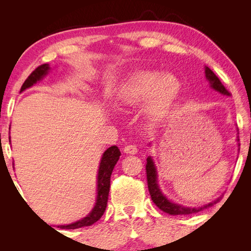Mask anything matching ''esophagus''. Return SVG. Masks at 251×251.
I'll use <instances>...</instances> for the list:
<instances>
[{"mask_svg":"<svg viewBox=\"0 0 251 251\" xmlns=\"http://www.w3.org/2000/svg\"><path fill=\"white\" fill-rule=\"evenodd\" d=\"M123 151H124V153L126 154H136L138 152L136 146H132V145H127Z\"/></svg>","mask_w":251,"mask_h":251,"instance_id":"esophagus-1","label":"esophagus"}]
</instances>
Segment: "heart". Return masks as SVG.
I'll list each match as a JSON object with an SVG mask.
<instances>
[{"instance_id":"1","label":"heart","mask_w":251,"mask_h":251,"mask_svg":"<svg viewBox=\"0 0 251 251\" xmlns=\"http://www.w3.org/2000/svg\"><path fill=\"white\" fill-rule=\"evenodd\" d=\"M182 88L174 73L138 70L117 85L114 99L122 106H135L142 101L145 114L153 122H162L170 114Z\"/></svg>"}]
</instances>
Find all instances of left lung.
Instances as JSON below:
<instances>
[{"label":"left lung","instance_id":"1","mask_svg":"<svg viewBox=\"0 0 251 251\" xmlns=\"http://www.w3.org/2000/svg\"><path fill=\"white\" fill-rule=\"evenodd\" d=\"M205 76L208 82H209L210 87L216 90V92L220 93L221 95H226V96H230V93L227 92L226 89V87L223 86L222 83L220 82V79L218 78V76L216 74L212 72L209 68L205 67ZM238 130V129H237ZM237 145L239 148V138L237 137ZM239 151V149H238ZM146 170H147V180H148V188H149V192H150L151 199L153 201L154 204H155L159 209L163 210L164 212L169 215H192V214H196V212L201 211L206 209V208L211 207L216 202L219 201L220 197H218L217 200L212 201L210 202H208L206 205L202 206H199V207H188V206H183L177 204L173 201H170L168 197L163 193V191L161 190L158 185V181H157V170H156V166L155 163L153 161L152 156H148L147 158V165H146Z\"/></svg>","mask_w":251,"mask_h":251}]
</instances>
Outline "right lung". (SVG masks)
Returning <instances> with one entry per match:
<instances>
[{
	"instance_id": "right-lung-1",
	"label": "right lung",
	"mask_w": 251,
	"mask_h": 251,
	"mask_svg": "<svg viewBox=\"0 0 251 251\" xmlns=\"http://www.w3.org/2000/svg\"><path fill=\"white\" fill-rule=\"evenodd\" d=\"M50 70V67L49 63H45V65L37 67L23 84L20 93H23L24 90L32 87L37 82L42 81V79L49 74ZM9 143H10V140H9ZM120 156H121L120 149L116 146H112L109 149H106L104 153L102 154V157L100 159L98 174H97V197H96V202L92 211H90L86 217H84L83 219H79L78 221L70 223V225L58 226V227L68 228V230H74V228L89 226L94 225L95 222H97L100 218L102 217L106 208V202H108L111 175H112V172H113L115 164L117 163V161H119ZM13 166H14V163H13Z\"/></svg>"
}]
</instances>
